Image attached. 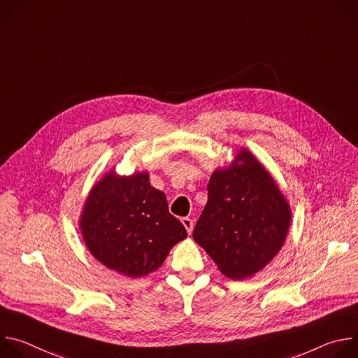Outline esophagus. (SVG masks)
Here are the masks:
<instances>
[{"label":"esophagus","mask_w":358,"mask_h":358,"mask_svg":"<svg viewBox=\"0 0 358 358\" xmlns=\"http://www.w3.org/2000/svg\"><path fill=\"white\" fill-rule=\"evenodd\" d=\"M181 222H182V225L185 227L187 232H188V234H191V232H192V228H194V222H192V220H191V218H182V220H181Z\"/></svg>","instance_id":"esophagus-1"}]
</instances>
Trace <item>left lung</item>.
Listing matches in <instances>:
<instances>
[{"mask_svg": "<svg viewBox=\"0 0 358 358\" xmlns=\"http://www.w3.org/2000/svg\"><path fill=\"white\" fill-rule=\"evenodd\" d=\"M292 222L286 196L248 148L210 178L208 201L192 232L221 273L234 280L262 271L282 249Z\"/></svg>", "mask_w": 358, "mask_h": 358, "instance_id": "obj_1", "label": "left lung"}]
</instances>
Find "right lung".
I'll list each match as a JSON object with an SVG mask.
<instances>
[{
	"label": "right lung",
	"mask_w": 358,
	"mask_h": 358,
	"mask_svg": "<svg viewBox=\"0 0 358 358\" xmlns=\"http://www.w3.org/2000/svg\"><path fill=\"white\" fill-rule=\"evenodd\" d=\"M79 228L93 257L129 278L157 271L171 248L187 238L184 225L169 213L166 194L150 184L147 171H109L96 181Z\"/></svg>",
	"instance_id": "obj_1"
}]
</instances>
